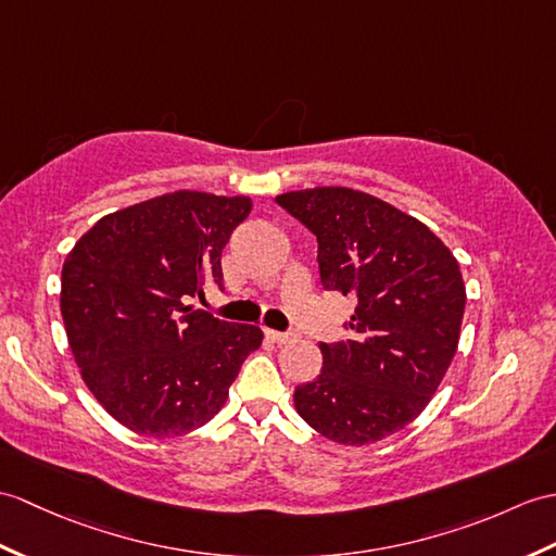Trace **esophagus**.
<instances>
[{
    "instance_id": "1",
    "label": "esophagus",
    "mask_w": 556,
    "mask_h": 556,
    "mask_svg": "<svg viewBox=\"0 0 556 556\" xmlns=\"http://www.w3.org/2000/svg\"><path fill=\"white\" fill-rule=\"evenodd\" d=\"M265 337H267L269 341H273V343H277V345L293 341V333H287V331H275V329H265Z\"/></svg>"
}]
</instances>
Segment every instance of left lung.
I'll use <instances>...</instances> for the list:
<instances>
[{
  "instance_id": "8db88e82",
  "label": "left lung",
  "mask_w": 556,
  "mask_h": 556,
  "mask_svg": "<svg viewBox=\"0 0 556 556\" xmlns=\"http://www.w3.org/2000/svg\"><path fill=\"white\" fill-rule=\"evenodd\" d=\"M277 203L317 237L321 287L357 301L351 339L319 343L325 363L295 389V409L333 443H377L421 415L453 363L459 263L417 217L365 191L315 187Z\"/></svg>"
}]
</instances>
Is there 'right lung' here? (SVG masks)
Returning <instances> with one entry per match:
<instances>
[{
    "instance_id": "right-lung-1",
    "label": "right lung",
    "mask_w": 556,
    "mask_h": 556,
    "mask_svg": "<svg viewBox=\"0 0 556 556\" xmlns=\"http://www.w3.org/2000/svg\"><path fill=\"white\" fill-rule=\"evenodd\" d=\"M247 197L175 191L101 217L61 269V315L83 381L139 435L175 438L211 421L263 343L189 299L223 289V249Z\"/></svg>"
}]
</instances>
